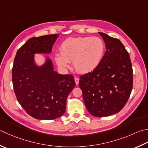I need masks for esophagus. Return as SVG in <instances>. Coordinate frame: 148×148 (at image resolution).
Returning <instances> with one entry per match:
<instances>
[{"instance_id":"obj_1","label":"esophagus","mask_w":148,"mask_h":148,"mask_svg":"<svg viewBox=\"0 0 148 148\" xmlns=\"http://www.w3.org/2000/svg\"><path fill=\"white\" fill-rule=\"evenodd\" d=\"M74 80H75V82H76V84L77 85L78 84H79V79H78L77 77H74Z\"/></svg>"}]
</instances>
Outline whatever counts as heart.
I'll use <instances>...</instances> for the list:
<instances>
[{
	"label": "heart",
	"instance_id": "b5f03b06",
	"mask_svg": "<svg viewBox=\"0 0 148 148\" xmlns=\"http://www.w3.org/2000/svg\"><path fill=\"white\" fill-rule=\"evenodd\" d=\"M105 50V43L99 37L69 38L62 43L61 53L55 54L54 60L62 69H69L72 62L77 72L86 74L99 65Z\"/></svg>",
	"mask_w": 148,
	"mask_h": 148
}]
</instances>
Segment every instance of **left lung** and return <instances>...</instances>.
<instances>
[{
    "label": "left lung",
    "instance_id": "obj_1",
    "mask_svg": "<svg viewBox=\"0 0 148 148\" xmlns=\"http://www.w3.org/2000/svg\"><path fill=\"white\" fill-rule=\"evenodd\" d=\"M106 52L92 72L80 76L79 86L86 109L95 117H106L122 110L131 94L133 69L130 55L119 39L98 33Z\"/></svg>",
    "mask_w": 148,
    "mask_h": 148
}]
</instances>
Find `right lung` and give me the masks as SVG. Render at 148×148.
I'll use <instances>...</instances> for the list:
<instances>
[{
    "mask_svg": "<svg viewBox=\"0 0 148 148\" xmlns=\"http://www.w3.org/2000/svg\"><path fill=\"white\" fill-rule=\"evenodd\" d=\"M59 35L31 38L18 49L14 60L12 82L17 101L36 119H55L64 114L66 99L76 85L72 75L54 71L51 58L45 56L41 65L36 62L35 54L51 53Z\"/></svg>",
    "mask_w": 148,
    "mask_h": 148,
    "instance_id": "right-lung-1",
    "label": "right lung"
}]
</instances>
